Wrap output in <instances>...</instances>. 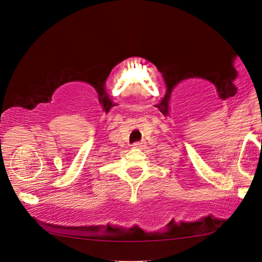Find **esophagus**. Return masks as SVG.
<instances>
[{
  "label": "esophagus",
  "instance_id": "1",
  "mask_svg": "<svg viewBox=\"0 0 262 262\" xmlns=\"http://www.w3.org/2000/svg\"><path fill=\"white\" fill-rule=\"evenodd\" d=\"M144 145V142H135L134 144H133V147L134 148H142Z\"/></svg>",
  "mask_w": 262,
  "mask_h": 262
}]
</instances>
